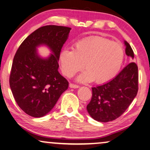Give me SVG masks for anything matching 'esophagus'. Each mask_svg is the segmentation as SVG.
Listing matches in <instances>:
<instances>
[{
  "instance_id": "34e87169",
  "label": "esophagus",
  "mask_w": 150,
  "mask_h": 150,
  "mask_svg": "<svg viewBox=\"0 0 150 150\" xmlns=\"http://www.w3.org/2000/svg\"><path fill=\"white\" fill-rule=\"evenodd\" d=\"M69 87L71 88H78L79 87V85H76V84H74V83H70L69 84Z\"/></svg>"
}]
</instances>
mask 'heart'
Listing matches in <instances>:
<instances>
[{
  "mask_svg": "<svg viewBox=\"0 0 150 150\" xmlns=\"http://www.w3.org/2000/svg\"><path fill=\"white\" fill-rule=\"evenodd\" d=\"M124 59V50L117 42L101 37H89L73 45L72 51L63 50L59 56L61 71L71 77L85 67L80 81L102 83L112 79L120 71Z\"/></svg>",
  "mask_w": 150,
  "mask_h": 150,
  "instance_id": "b5f03b06",
  "label": "heart"
}]
</instances>
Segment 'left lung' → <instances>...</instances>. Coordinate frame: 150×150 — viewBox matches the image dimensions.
I'll list each match as a JSON object with an SVG mask.
<instances>
[{
	"mask_svg": "<svg viewBox=\"0 0 150 150\" xmlns=\"http://www.w3.org/2000/svg\"><path fill=\"white\" fill-rule=\"evenodd\" d=\"M125 53L134 57V51L127 41ZM138 91V68L132 62L112 80L92 87V97L87 110L92 118L100 122L115 120L125 112Z\"/></svg>",
	"mask_w": 150,
	"mask_h": 150,
	"instance_id": "8db88e82",
	"label": "left lung"
}]
</instances>
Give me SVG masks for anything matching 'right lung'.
Instances as JSON below:
<instances>
[{"instance_id": "add662e5", "label": "right lung", "mask_w": 150, "mask_h": 150, "mask_svg": "<svg viewBox=\"0 0 150 150\" xmlns=\"http://www.w3.org/2000/svg\"><path fill=\"white\" fill-rule=\"evenodd\" d=\"M71 28L47 25L26 38L14 57L9 83L16 103L23 111L34 117L48 113L69 82L59 73L58 61ZM46 44L54 53L47 59L38 56L36 47Z\"/></svg>"}]
</instances>
